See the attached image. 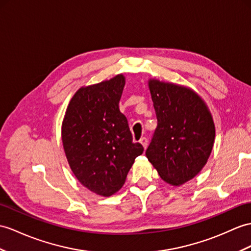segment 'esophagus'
<instances>
[{"mask_svg": "<svg viewBox=\"0 0 251 251\" xmlns=\"http://www.w3.org/2000/svg\"><path fill=\"white\" fill-rule=\"evenodd\" d=\"M139 143L142 144L144 148L146 149L147 146H148V139H147L146 137H142V138H140V140H139Z\"/></svg>", "mask_w": 251, "mask_h": 251, "instance_id": "34e87169", "label": "esophagus"}]
</instances>
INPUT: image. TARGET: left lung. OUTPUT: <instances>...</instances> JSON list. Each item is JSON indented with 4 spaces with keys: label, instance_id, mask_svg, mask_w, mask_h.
I'll use <instances>...</instances> for the list:
<instances>
[{
    "label": "left lung",
    "instance_id": "8db88e82",
    "mask_svg": "<svg viewBox=\"0 0 251 251\" xmlns=\"http://www.w3.org/2000/svg\"><path fill=\"white\" fill-rule=\"evenodd\" d=\"M157 126L146 150L161 178L182 185L203 168L215 126L202 99L192 89L150 79Z\"/></svg>",
    "mask_w": 251,
    "mask_h": 251
}]
</instances>
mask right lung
I'll use <instances>...</instances> for the list:
<instances>
[{
    "mask_svg": "<svg viewBox=\"0 0 251 251\" xmlns=\"http://www.w3.org/2000/svg\"><path fill=\"white\" fill-rule=\"evenodd\" d=\"M125 76L82 87L67 107L62 138L67 160L76 179L89 191L112 196L125 184L126 175L144 152L133 143L119 101Z\"/></svg>",
    "mask_w": 251,
    "mask_h": 251,
    "instance_id": "obj_1",
    "label": "right lung"
}]
</instances>
